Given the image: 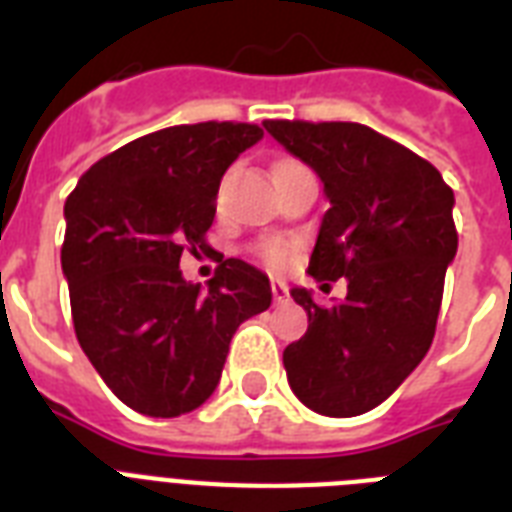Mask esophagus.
Masks as SVG:
<instances>
[{"label": "esophagus", "instance_id": "1", "mask_svg": "<svg viewBox=\"0 0 512 512\" xmlns=\"http://www.w3.org/2000/svg\"><path fill=\"white\" fill-rule=\"evenodd\" d=\"M271 292H273V300H276V303H287L289 300V289L281 279H271Z\"/></svg>", "mask_w": 512, "mask_h": 512}]
</instances>
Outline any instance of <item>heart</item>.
<instances>
[{"mask_svg":"<svg viewBox=\"0 0 512 512\" xmlns=\"http://www.w3.org/2000/svg\"><path fill=\"white\" fill-rule=\"evenodd\" d=\"M279 164H289V159ZM276 164V167H279ZM255 255L263 260V263L273 265V268H281V265L289 260V244L287 241H263V244H257L255 247Z\"/></svg>","mask_w":512,"mask_h":512,"instance_id":"1","label":"heart"}]
</instances>
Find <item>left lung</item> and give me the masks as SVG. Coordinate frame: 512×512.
I'll list each match as a JSON object with an SVG mask.
<instances>
[{"label":"left lung","mask_w":512,"mask_h":512,"mask_svg":"<svg viewBox=\"0 0 512 512\" xmlns=\"http://www.w3.org/2000/svg\"><path fill=\"white\" fill-rule=\"evenodd\" d=\"M263 124L327 191L308 273L348 281L335 305L292 289L308 332L284 350L289 388L313 412L356 417L380 406L433 342L457 255L454 193L433 164L366 124Z\"/></svg>","instance_id":"1"}]
</instances>
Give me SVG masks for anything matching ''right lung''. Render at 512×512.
<instances>
[{"label": "right lung", "mask_w": 512, "mask_h": 512, "mask_svg": "<svg viewBox=\"0 0 512 512\" xmlns=\"http://www.w3.org/2000/svg\"><path fill=\"white\" fill-rule=\"evenodd\" d=\"M260 138L247 122L151 132L92 164L66 199L60 263L76 340L135 412L177 417L204 404L233 332L271 305L268 276L236 257H217L207 289L180 271L188 252H212L220 180Z\"/></svg>", "instance_id": "right-lung-1"}]
</instances>
